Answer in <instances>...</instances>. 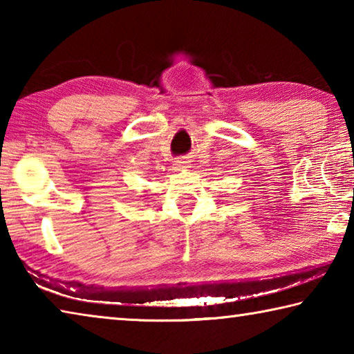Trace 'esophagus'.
I'll return each instance as SVG.
<instances>
[{
    "label": "esophagus",
    "mask_w": 354,
    "mask_h": 354,
    "mask_svg": "<svg viewBox=\"0 0 354 354\" xmlns=\"http://www.w3.org/2000/svg\"><path fill=\"white\" fill-rule=\"evenodd\" d=\"M190 167V160L187 158H179L175 162V169L176 170H185Z\"/></svg>",
    "instance_id": "esophagus-1"
}]
</instances>
